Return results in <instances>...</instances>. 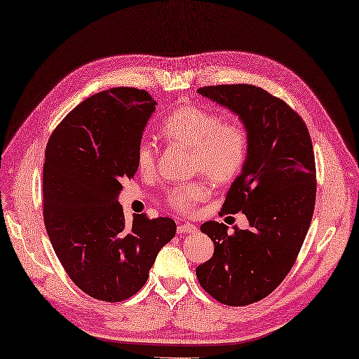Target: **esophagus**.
<instances>
[{
    "instance_id": "obj_1",
    "label": "esophagus",
    "mask_w": 359,
    "mask_h": 359,
    "mask_svg": "<svg viewBox=\"0 0 359 359\" xmlns=\"http://www.w3.org/2000/svg\"><path fill=\"white\" fill-rule=\"evenodd\" d=\"M197 231V227L194 224H190V222H185V224H180L177 229L178 234H190Z\"/></svg>"
}]
</instances>
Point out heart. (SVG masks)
Returning <instances> with one entry per match:
<instances>
[{
    "mask_svg": "<svg viewBox=\"0 0 359 359\" xmlns=\"http://www.w3.org/2000/svg\"><path fill=\"white\" fill-rule=\"evenodd\" d=\"M163 137L193 150V168L215 184L236 178L248 157V137L236 123H224L211 109L197 105L177 108L162 123ZM157 150L151 141L142 140L137 147L135 162L141 174H151ZM208 196V187L193 182L169 194V202L181 212H187Z\"/></svg>",
    "mask_w": 359,
    "mask_h": 359,
    "instance_id": "heart-1",
    "label": "heart"
}]
</instances>
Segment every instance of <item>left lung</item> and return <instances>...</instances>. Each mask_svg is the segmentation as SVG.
<instances>
[{
  "instance_id": "1",
  "label": "left lung",
  "mask_w": 359,
  "mask_h": 359,
  "mask_svg": "<svg viewBox=\"0 0 359 359\" xmlns=\"http://www.w3.org/2000/svg\"><path fill=\"white\" fill-rule=\"evenodd\" d=\"M197 93L231 111L245 128L248 157L222 211L245 214L250 227L233 226L229 233L222 222H203L201 230L215 251L196 276L219 303L246 306L267 297L288 275L311 226L316 196L311 135L295 111L257 86H208Z\"/></svg>"
}]
</instances>
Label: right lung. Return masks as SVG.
<instances>
[{"mask_svg": "<svg viewBox=\"0 0 359 359\" xmlns=\"http://www.w3.org/2000/svg\"><path fill=\"white\" fill-rule=\"evenodd\" d=\"M157 102L145 90L96 93L60 121L46 147L44 224L71 280L97 300L137 294L158 251L172 241V218L133 215L118 203L121 181L138 170L135 154Z\"/></svg>", "mask_w": 359, "mask_h": 359, "instance_id": "1", "label": "right lung"}]
</instances>
